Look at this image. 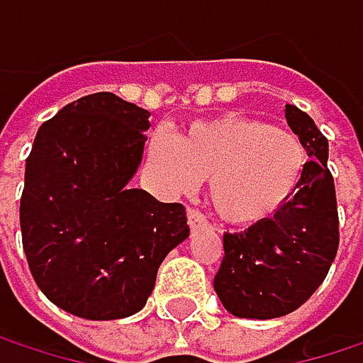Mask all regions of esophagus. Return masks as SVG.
<instances>
[{
    "label": "esophagus",
    "mask_w": 363,
    "mask_h": 363,
    "mask_svg": "<svg viewBox=\"0 0 363 363\" xmlns=\"http://www.w3.org/2000/svg\"><path fill=\"white\" fill-rule=\"evenodd\" d=\"M186 223H189L191 233H195V231H199V229H206V227H208V223H206L203 214H201V212H197V210H189V212H186Z\"/></svg>",
    "instance_id": "1"
}]
</instances>
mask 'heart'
I'll list each match as a JSON object with an SVG mask.
<instances>
[{
	"mask_svg": "<svg viewBox=\"0 0 363 363\" xmlns=\"http://www.w3.org/2000/svg\"><path fill=\"white\" fill-rule=\"evenodd\" d=\"M307 162L294 132L233 113L195 121L177 138L155 134L147 145V168L162 189L181 193L210 179V206L231 225L277 214L296 193Z\"/></svg>",
	"mask_w": 363,
	"mask_h": 363,
	"instance_id": "1",
	"label": "heart"
}]
</instances>
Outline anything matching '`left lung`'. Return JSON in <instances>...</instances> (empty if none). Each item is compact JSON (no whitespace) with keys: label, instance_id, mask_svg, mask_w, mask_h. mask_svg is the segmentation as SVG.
Returning a JSON list of instances; mask_svg holds the SVG:
<instances>
[{"label":"left lung","instance_id":"obj_1","mask_svg":"<svg viewBox=\"0 0 363 363\" xmlns=\"http://www.w3.org/2000/svg\"><path fill=\"white\" fill-rule=\"evenodd\" d=\"M286 119L307 149V170L277 214L223 238L214 292L235 318L273 320L296 311L320 288L338 250L326 136L294 105H286Z\"/></svg>","mask_w":363,"mask_h":363}]
</instances>
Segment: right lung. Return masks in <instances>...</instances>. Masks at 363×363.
I'll return each mask as SVG.
<instances>
[{"label": "right lung", "instance_id": "add662e5", "mask_svg": "<svg viewBox=\"0 0 363 363\" xmlns=\"http://www.w3.org/2000/svg\"><path fill=\"white\" fill-rule=\"evenodd\" d=\"M149 115L99 92L37 130L21 197L23 248L39 290L71 315H134L164 258L189 238L181 203H162L130 184Z\"/></svg>", "mask_w": 363, "mask_h": 363}]
</instances>
